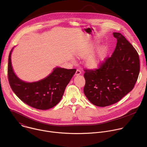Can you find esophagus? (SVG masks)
<instances>
[{
    "instance_id": "esophagus-1",
    "label": "esophagus",
    "mask_w": 147,
    "mask_h": 147,
    "mask_svg": "<svg viewBox=\"0 0 147 147\" xmlns=\"http://www.w3.org/2000/svg\"><path fill=\"white\" fill-rule=\"evenodd\" d=\"M81 74V70L77 69V70H76V73H75V75H76V76H79V75H80Z\"/></svg>"
}]
</instances>
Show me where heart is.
I'll list each match as a JSON object with an SVG mask.
<instances>
[{"instance_id": "1", "label": "heart", "mask_w": 147, "mask_h": 147, "mask_svg": "<svg viewBox=\"0 0 147 147\" xmlns=\"http://www.w3.org/2000/svg\"><path fill=\"white\" fill-rule=\"evenodd\" d=\"M94 48L92 45L88 46L77 54V56L78 58H85L90 55L86 60V66L87 68L91 70L97 69L100 66L105 57L107 53L106 48L102 47L92 54Z\"/></svg>"}]
</instances>
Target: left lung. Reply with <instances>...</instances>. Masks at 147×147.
Returning a JSON list of instances; mask_svg holds the SVG:
<instances>
[{
	"label": "left lung",
	"mask_w": 147,
	"mask_h": 147,
	"mask_svg": "<svg viewBox=\"0 0 147 147\" xmlns=\"http://www.w3.org/2000/svg\"><path fill=\"white\" fill-rule=\"evenodd\" d=\"M117 44L112 55L95 70H86L84 92L94 105L105 107L119 101L134 88L140 73L139 56L129 42L113 32Z\"/></svg>",
	"instance_id": "8db88e82"
}]
</instances>
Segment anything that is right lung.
<instances>
[{"label":"right lung","instance_id":"1","mask_svg":"<svg viewBox=\"0 0 147 147\" xmlns=\"http://www.w3.org/2000/svg\"><path fill=\"white\" fill-rule=\"evenodd\" d=\"M9 56L8 78L14 94L28 105L39 110H47L60 101L65 88L75 74L76 69L55 67L47 77L28 82L19 78L13 69L11 55Z\"/></svg>","mask_w":147,"mask_h":147}]
</instances>
